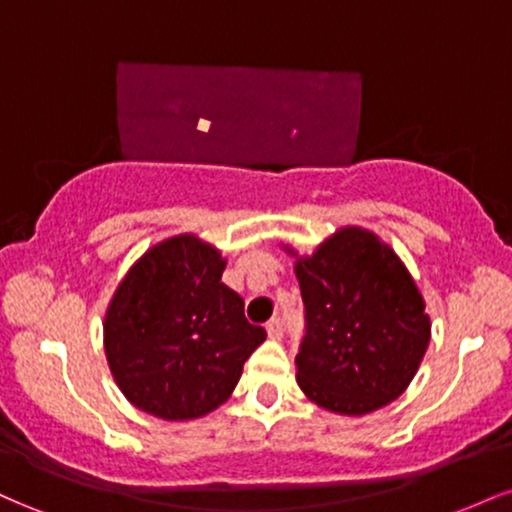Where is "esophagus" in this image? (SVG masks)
Listing matches in <instances>:
<instances>
[{"instance_id":"obj_1","label":"esophagus","mask_w":512,"mask_h":512,"mask_svg":"<svg viewBox=\"0 0 512 512\" xmlns=\"http://www.w3.org/2000/svg\"><path fill=\"white\" fill-rule=\"evenodd\" d=\"M267 332L272 339L284 337V320H281V317H272V320L267 322Z\"/></svg>"}]
</instances>
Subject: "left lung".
I'll return each mask as SVG.
<instances>
[{
  "instance_id": "1",
  "label": "left lung",
  "mask_w": 512,
  "mask_h": 512,
  "mask_svg": "<svg viewBox=\"0 0 512 512\" xmlns=\"http://www.w3.org/2000/svg\"><path fill=\"white\" fill-rule=\"evenodd\" d=\"M296 276L305 308L296 380L305 397L361 416L402 395L428 349L431 320L395 250L346 226L298 257Z\"/></svg>"
}]
</instances>
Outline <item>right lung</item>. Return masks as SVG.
Wrapping results in <instances>:
<instances>
[{"instance_id": "right-lung-1", "label": "right lung", "mask_w": 512, "mask_h": 512, "mask_svg": "<svg viewBox=\"0 0 512 512\" xmlns=\"http://www.w3.org/2000/svg\"><path fill=\"white\" fill-rule=\"evenodd\" d=\"M214 245L182 233L146 250L105 313V356L117 387L146 414L187 421L236 390L243 363L267 339L221 281Z\"/></svg>"}]
</instances>
